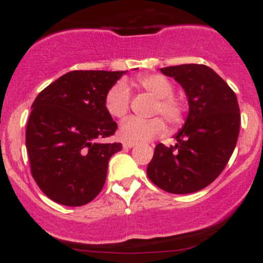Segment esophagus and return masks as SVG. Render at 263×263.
Segmentation results:
<instances>
[{
    "label": "esophagus",
    "mask_w": 263,
    "mask_h": 263,
    "mask_svg": "<svg viewBox=\"0 0 263 263\" xmlns=\"http://www.w3.org/2000/svg\"><path fill=\"white\" fill-rule=\"evenodd\" d=\"M135 144H137V143H134V142H124L123 147L124 148H133Z\"/></svg>",
    "instance_id": "esophagus-1"
}]
</instances>
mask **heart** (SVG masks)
<instances>
[{
  "instance_id": "b5f03b06",
  "label": "heart",
  "mask_w": 263,
  "mask_h": 263,
  "mask_svg": "<svg viewBox=\"0 0 263 263\" xmlns=\"http://www.w3.org/2000/svg\"><path fill=\"white\" fill-rule=\"evenodd\" d=\"M138 88L156 98L153 115H162L173 128L181 125L185 118V106L183 101L173 95L174 84L162 74H144L135 80ZM130 93L128 85L118 82L107 90L105 96V108L112 118L123 119L129 111ZM165 132V121L160 116L144 119L128 118L121 123L119 135L128 142H144Z\"/></svg>"
}]
</instances>
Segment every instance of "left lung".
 <instances>
[{
	"mask_svg": "<svg viewBox=\"0 0 263 263\" xmlns=\"http://www.w3.org/2000/svg\"><path fill=\"white\" fill-rule=\"evenodd\" d=\"M161 72L184 88L189 114L175 135V145H156L147 175L168 193H194L210 185L233 155L240 128L238 100L225 80L206 65L162 67Z\"/></svg>",
	"mask_w": 263,
	"mask_h": 263,
	"instance_id": "8db88e82",
	"label": "left lung"
}]
</instances>
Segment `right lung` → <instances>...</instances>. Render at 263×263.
Masks as SVG:
<instances>
[{
  "label": "right lung",
  "instance_id": "obj_1",
  "mask_svg": "<svg viewBox=\"0 0 263 263\" xmlns=\"http://www.w3.org/2000/svg\"><path fill=\"white\" fill-rule=\"evenodd\" d=\"M125 72L74 70L33 102L25 133L30 173L52 201L83 206L102 191L108 160L123 148L121 143L98 142L118 129L105 108V96Z\"/></svg>",
  "mask_w": 263,
  "mask_h": 263
}]
</instances>
